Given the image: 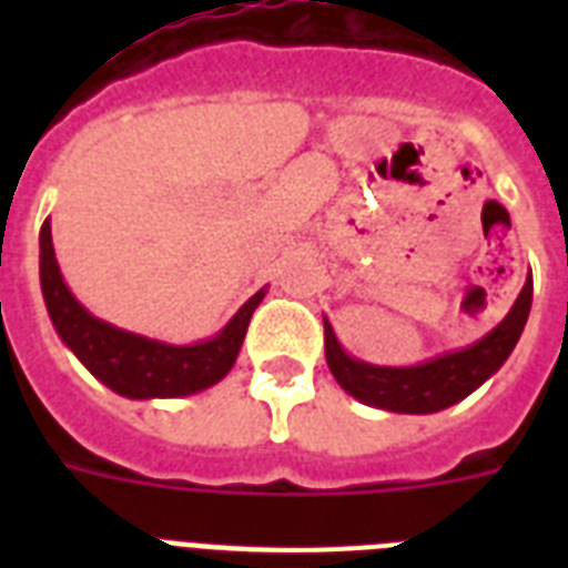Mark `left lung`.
I'll return each mask as SVG.
<instances>
[{
  "label": "left lung",
  "mask_w": 568,
  "mask_h": 568,
  "mask_svg": "<svg viewBox=\"0 0 568 568\" xmlns=\"http://www.w3.org/2000/svg\"><path fill=\"white\" fill-rule=\"evenodd\" d=\"M534 297V280L525 283L519 301L513 303L510 315L484 336L477 345L445 354L433 363L415 368H379L359 363L338 347L329 324H324V354L338 386L359 397L363 404L379 406L388 413H439L471 395L486 377H493L519 342Z\"/></svg>",
  "instance_id": "8db88e82"
}]
</instances>
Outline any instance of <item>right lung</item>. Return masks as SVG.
Returning <instances> with one entry per match:
<instances>
[{
	"mask_svg": "<svg viewBox=\"0 0 568 568\" xmlns=\"http://www.w3.org/2000/svg\"><path fill=\"white\" fill-rule=\"evenodd\" d=\"M40 288H43L49 318L55 324L58 336L64 338V345L82 359L93 377L123 397L194 395L226 377V372L235 365L241 342L247 336L250 318L265 297V292L253 294L223 327L221 336L200 345L176 347L132 336L93 318L70 294L58 271L49 221L40 230Z\"/></svg>",
	"mask_w": 568,
	"mask_h": 568,
	"instance_id": "add662e5",
	"label": "right lung"
}]
</instances>
